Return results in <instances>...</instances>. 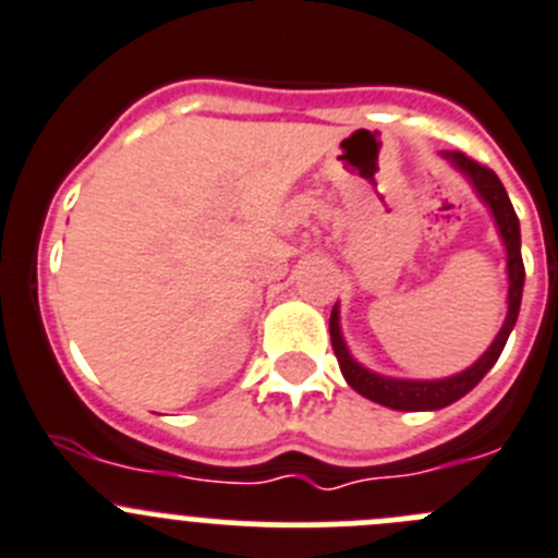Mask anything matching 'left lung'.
<instances>
[{
	"instance_id": "left-lung-1",
	"label": "left lung",
	"mask_w": 558,
	"mask_h": 558,
	"mask_svg": "<svg viewBox=\"0 0 558 558\" xmlns=\"http://www.w3.org/2000/svg\"><path fill=\"white\" fill-rule=\"evenodd\" d=\"M446 159L454 165L457 170L471 179V184L476 186L478 197H482L487 206H490L493 217H496L498 233H501L504 244H507V272H509V311L507 319H504L501 332L496 336V341L490 343V350L484 352L471 368L454 374V377L446 379H393L383 377V374H374L368 368H363L355 357L350 355L347 343H343L341 327H338V308H332L330 314V341L332 352L338 357V366H341L343 379L352 385V388L361 393V397L372 399V402L383 404V408L390 410H440L449 408L451 402L462 399L468 390L476 388L482 383V377L496 366V361L501 357L504 347H507V338L512 332L514 322H518L520 311V296H523V255H520V222L518 215H514L512 201H509L507 190H504L501 179L493 173L490 168H484L478 161H473L471 156H465L462 150H451V154H444Z\"/></svg>"
}]
</instances>
